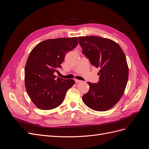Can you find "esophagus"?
<instances>
[{
    "mask_svg": "<svg viewBox=\"0 0 149 149\" xmlns=\"http://www.w3.org/2000/svg\"><path fill=\"white\" fill-rule=\"evenodd\" d=\"M75 81H76V83H82V81H81V80H79V79H75Z\"/></svg>",
    "mask_w": 149,
    "mask_h": 149,
    "instance_id": "obj_1",
    "label": "esophagus"
}]
</instances>
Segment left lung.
Masks as SVG:
<instances>
[{
    "instance_id": "left-lung-1",
    "label": "left lung",
    "mask_w": 149,
    "mask_h": 149,
    "mask_svg": "<svg viewBox=\"0 0 149 149\" xmlns=\"http://www.w3.org/2000/svg\"><path fill=\"white\" fill-rule=\"evenodd\" d=\"M83 53L93 66L100 68L97 83L88 82L89 91L82 97L91 109L104 111L114 107L124 93L129 68L123 49L113 40L96 36L78 37Z\"/></svg>"
}]
</instances>
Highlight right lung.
<instances>
[{
    "label": "right lung",
    "mask_w": 149,
    "mask_h": 149,
    "mask_svg": "<svg viewBox=\"0 0 149 149\" xmlns=\"http://www.w3.org/2000/svg\"><path fill=\"white\" fill-rule=\"evenodd\" d=\"M78 38H60L40 42L30 52L25 68V84L29 96L39 109L59 106L75 83L73 79L56 78L66 53L76 48Z\"/></svg>",
    "instance_id": "1"
}]
</instances>
